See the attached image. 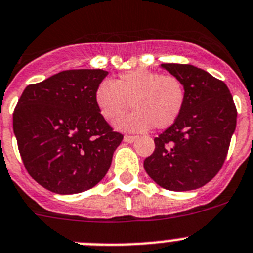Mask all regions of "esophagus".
Returning <instances> with one entry per match:
<instances>
[{"label":"esophagus","instance_id":"esophagus-1","mask_svg":"<svg viewBox=\"0 0 253 253\" xmlns=\"http://www.w3.org/2000/svg\"><path fill=\"white\" fill-rule=\"evenodd\" d=\"M135 140H136V136H132V135H125V137H123V141L128 144L133 143Z\"/></svg>","mask_w":253,"mask_h":253}]
</instances>
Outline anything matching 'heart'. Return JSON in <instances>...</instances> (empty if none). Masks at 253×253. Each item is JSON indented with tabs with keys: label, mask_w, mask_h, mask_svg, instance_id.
<instances>
[{
	"label": "heart",
	"mask_w": 253,
	"mask_h": 253,
	"mask_svg": "<svg viewBox=\"0 0 253 253\" xmlns=\"http://www.w3.org/2000/svg\"><path fill=\"white\" fill-rule=\"evenodd\" d=\"M96 104L101 116L114 122L132 107L135 112L118 122L123 130L145 131L167 128L181 114L186 100L184 84L172 74L148 69L122 73L116 82L103 81L96 88Z\"/></svg>",
	"instance_id": "b5f03b06"
}]
</instances>
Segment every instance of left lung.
<instances>
[{"instance_id": "8db88e82", "label": "left lung", "mask_w": 253, "mask_h": 253, "mask_svg": "<svg viewBox=\"0 0 253 253\" xmlns=\"http://www.w3.org/2000/svg\"><path fill=\"white\" fill-rule=\"evenodd\" d=\"M184 84L186 100L173 125L154 139L144 169L159 186L185 192L202 188L224 165L237 126V108L228 86L189 64H161Z\"/></svg>"}]
</instances>
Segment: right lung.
Segmentation results:
<instances>
[{
    "mask_svg": "<svg viewBox=\"0 0 253 253\" xmlns=\"http://www.w3.org/2000/svg\"><path fill=\"white\" fill-rule=\"evenodd\" d=\"M103 69H72L25 87L12 114L19 153L29 175L56 194L94 188L107 175L123 135L96 104Z\"/></svg>",
    "mask_w": 253,
    "mask_h": 253,
    "instance_id": "obj_1",
    "label": "right lung"
}]
</instances>
